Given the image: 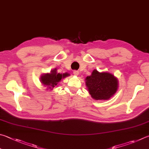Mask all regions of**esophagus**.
Listing matches in <instances>:
<instances>
[{
  "label": "esophagus",
  "mask_w": 149,
  "mask_h": 149,
  "mask_svg": "<svg viewBox=\"0 0 149 149\" xmlns=\"http://www.w3.org/2000/svg\"><path fill=\"white\" fill-rule=\"evenodd\" d=\"M74 74L75 75H77L78 74H79V71H77V70H74Z\"/></svg>",
  "instance_id": "esophagus-1"
}]
</instances>
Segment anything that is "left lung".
<instances>
[{
	"label": "left lung",
	"mask_w": 149,
	"mask_h": 149,
	"mask_svg": "<svg viewBox=\"0 0 149 149\" xmlns=\"http://www.w3.org/2000/svg\"><path fill=\"white\" fill-rule=\"evenodd\" d=\"M89 93L95 100H108L118 88V81L114 75L107 72L100 73L94 70L91 76L86 78Z\"/></svg>",
	"instance_id": "obj_1"
}]
</instances>
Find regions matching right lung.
Wrapping results in <instances>:
<instances>
[{
	"instance_id": "right-lung-1",
	"label": "right lung",
	"mask_w": 149,
	"mask_h": 149,
	"mask_svg": "<svg viewBox=\"0 0 149 149\" xmlns=\"http://www.w3.org/2000/svg\"><path fill=\"white\" fill-rule=\"evenodd\" d=\"M56 70H53L51 74L43 75L41 77V81L44 85L47 86L49 88H54L60 81L62 78L67 76L66 74H57Z\"/></svg>"
}]
</instances>
